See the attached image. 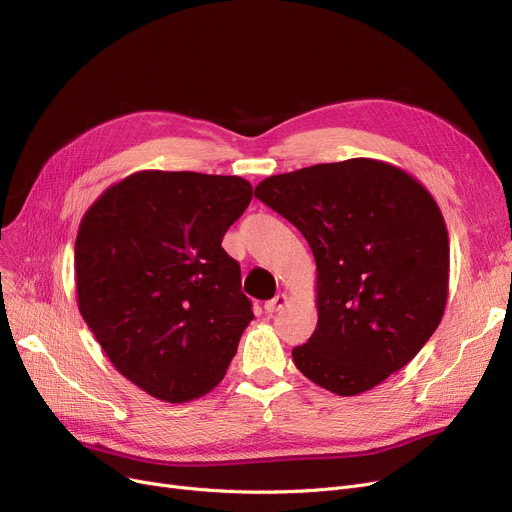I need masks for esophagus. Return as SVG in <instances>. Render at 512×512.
Returning a JSON list of instances; mask_svg holds the SVG:
<instances>
[{
  "instance_id": "obj_1",
  "label": "esophagus",
  "mask_w": 512,
  "mask_h": 512,
  "mask_svg": "<svg viewBox=\"0 0 512 512\" xmlns=\"http://www.w3.org/2000/svg\"><path fill=\"white\" fill-rule=\"evenodd\" d=\"M286 303H288V297L284 293H278L274 299H270L268 303L263 305V309H265V314L272 316V314H276V311H280Z\"/></svg>"
}]
</instances>
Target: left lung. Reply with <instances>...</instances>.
Segmentation results:
<instances>
[{"label":"left lung","instance_id":"1","mask_svg":"<svg viewBox=\"0 0 512 512\" xmlns=\"http://www.w3.org/2000/svg\"><path fill=\"white\" fill-rule=\"evenodd\" d=\"M255 196L316 259L318 326L295 366L343 397L402 370L448 301L450 240L431 192L391 163L349 159L265 177Z\"/></svg>","mask_w":512,"mask_h":512}]
</instances>
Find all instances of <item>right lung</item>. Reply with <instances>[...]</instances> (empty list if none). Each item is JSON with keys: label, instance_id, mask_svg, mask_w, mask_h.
Wrapping results in <instances>:
<instances>
[{"label": "right lung", "instance_id": "add662e5", "mask_svg": "<svg viewBox=\"0 0 512 512\" xmlns=\"http://www.w3.org/2000/svg\"><path fill=\"white\" fill-rule=\"evenodd\" d=\"M251 198L236 175L146 169L85 211L79 311L110 364L148 395L184 404L226 376L253 311L221 240Z\"/></svg>", "mask_w": 512, "mask_h": 512}]
</instances>
